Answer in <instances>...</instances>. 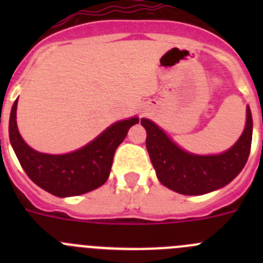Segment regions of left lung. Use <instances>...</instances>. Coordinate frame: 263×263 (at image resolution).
Returning a JSON list of instances; mask_svg holds the SVG:
<instances>
[{
    "label": "left lung",
    "mask_w": 263,
    "mask_h": 263,
    "mask_svg": "<svg viewBox=\"0 0 263 263\" xmlns=\"http://www.w3.org/2000/svg\"><path fill=\"white\" fill-rule=\"evenodd\" d=\"M141 124L147 132L146 147L159 182L183 195H204L232 182L245 166L253 134L252 113L246 109V126L240 139L220 155H194L184 152L150 120Z\"/></svg>",
    "instance_id": "left-lung-1"
}]
</instances>
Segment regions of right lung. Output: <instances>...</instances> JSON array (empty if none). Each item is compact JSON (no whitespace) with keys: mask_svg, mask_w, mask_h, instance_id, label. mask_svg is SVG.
<instances>
[{"mask_svg":"<svg viewBox=\"0 0 263 263\" xmlns=\"http://www.w3.org/2000/svg\"><path fill=\"white\" fill-rule=\"evenodd\" d=\"M17 101H14L9 121V137L14 153L32 182L59 197L87 194L103 185L109 178L116 148L130 127L139 122L137 117L118 121L87 146L69 154H42L27 146L18 132Z\"/></svg>","mask_w":263,"mask_h":263,"instance_id":"add662e5","label":"right lung"}]
</instances>
